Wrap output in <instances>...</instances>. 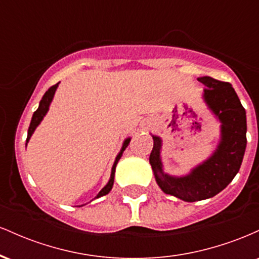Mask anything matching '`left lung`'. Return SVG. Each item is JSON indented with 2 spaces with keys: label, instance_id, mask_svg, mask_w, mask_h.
I'll list each match as a JSON object with an SVG mask.
<instances>
[{
  "label": "left lung",
  "instance_id": "obj_1",
  "mask_svg": "<svg viewBox=\"0 0 259 259\" xmlns=\"http://www.w3.org/2000/svg\"><path fill=\"white\" fill-rule=\"evenodd\" d=\"M197 80L206 86L204 102L221 121V141L215 151L184 177H173L163 171L159 136L152 135L153 148L150 154V164L162 191L185 202L207 200L224 190L241 167L247 144L246 111L231 84L210 76Z\"/></svg>",
  "mask_w": 259,
  "mask_h": 259
}]
</instances>
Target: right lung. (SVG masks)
<instances>
[{
    "mask_svg": "<svg viewBox=\"0 0 259 259\" xmlns=\"http://www.w3.org/2000/svg\"><path fill=\"white\" fill-rule=\"evenodd\" d=\"M58 84H59V82H58ZM58 84L51 86V88H50L49 90L45 92L42 99H41V101H40V105H38V108L34 112V114H32V118H31V121H30V126H29V129H28V138H26V144H28V142H29V140H30L31 135H32V134H34L35 129H36L38 124H40L41 120L44 119V117H45V115H46V113L49 112L50 105H51V102H52V100H53V96H55V92H56V90H57V88H58ZM130 140H132V139L127 138V139H125V141L123 142V146H121L120 152L118 153L117 157H115L114 164H113V167H112V173H111V178H109V181H108V183H107V185L103 187L102 190H101L99 194H97V198L101 197V196L107 195L112 190L113 183H114L115 167H117L118 160L120 159V157H121V154H123L124 150H125V148L127 147V145H129Z\"/></svg>",
    "mask_w": 259,
    "mask_h": 259,
    "instance_id": "right-lung-1",
    "label": "right lung"
}]
</instances>
